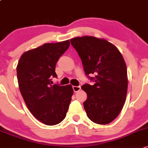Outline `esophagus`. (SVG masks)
I'll use <instances>...</instances> for the list:
<instances>
[{
    "mask_svg": "<svg viewBox=\"0 0 148 148\" xmlns=\"http://www.w3.org/2000/svg\"><path fill=\"white\" fill-rule=\"evenodd\" d=\"M73 91L75 92H77L80 90L81 87H79V86H73Z\"/></svg>",
    "mask_w": 148,
    "mask_h": 148,
    "instance_id": "obj_1",
    "label": "esophagus"
}]
</instances>
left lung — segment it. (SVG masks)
<instances>
[{"label": "left lung", "mask_w": 148, "mask_h": 148, "mask_svg": "<svg viewBox=\"0 0 148 148\" xmlns=\"http://www.w3.org/2000/svg\"><path fill=\"white\" fill-rule=\"evenodd\" d=\"M71 43L81 60L85 75L94 85L84 84L87 94L83 103L87 117L93 122L107 124L120 113L127 96V70L117 47L103 39L83 36L74 38ZM94 74V78L89 74Z\"/></svg>", "instance_id": "8db88e82"}]
</instances>
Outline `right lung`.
I'll return each mask as SVG.
<instances>
[{"instance_id":"add662e5","label":"right lung","mask_w":148,"mask_h":148,"mask_svg":"<svg viewBox=\"0 0 148 148\" xmlns=\"http://www.w3.org/2000/svg\"><path fill=\"white\" fill-rule=\"evenodd\" d=\"M69 40L45 43L24 52L16 67L18 84L26 106L33 115L46 125L64 120L73 89L71 84H52L56 77V64L69 47Z\"/></svg>"}]
</instances>
